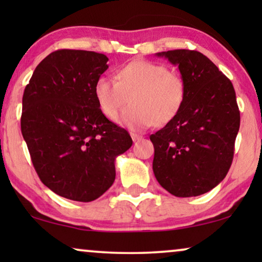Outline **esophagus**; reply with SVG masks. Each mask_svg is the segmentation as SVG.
Listing matches in <instances>:
<instances>
[{
  "label": "esophagus",
  "instance_id": "obj_1",
  "mask_svg": "<svg viewBox=\"0 0 262 262\" xmlns=\"http://www.w3.org/2000/svg\"><path fill=\"white\" fill-rule=\"evenodd\" d=\"M131 137H132V141L137 142V141H139V139L142 138V136H139L137 134H131Z\"/></svg>",
  "mask_w": 262,
  "mask_h": 262
}]
</instances>
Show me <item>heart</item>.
Wrapping results in <instances>:
<instances>
[{"label":"heart","instance_id":"b5f03b06","mask_svg":"<svg viewBox=\"0 0 262 262\" xmlns=\"http://www.w3.org/2000/svg\"><path fill=\"white\" fill-rule=\"evenodd\" d=\"M95 99L102 114L131 128L162 126L180 112L186 98V83L180 74L163 64L135 59L119 68L116 80L100 77L94 87Z\"/></svg>","mask_w":262,"mask_h":262}]
</instances>
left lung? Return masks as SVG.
Returning <instances> with one entry per match:
<instances>
[{
    "label": "left lung",
    "instance_id": "8db88e82",
    "mask_svg": "<svg viewBox=\"0 0 262 262\" xmlns=\"http://www.w3.org/2000/svg\"><path fill=\"white\" fill-rule=\"evenodd\" d=\"M178 66L186 83L180 112L150 136L152 170L175 196H196L216 187L228 174L239 128L231 81L203 53L171 50L156 53Z\"/></svg>",
    "mask_w": 262,
    "mask_h": 262
}]
</instances>
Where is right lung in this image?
I'll return each instance as SVG.
<instances>
[{
  "label": "right lung",
  "instance_id": "add662e5",
  "mask_svg": "<svg viewBox=\"0 0 262 262\" xmlns=\"http://www.w3.org/2000/svg\"><path fill=\"white\" fill-rule=\"evenodd\" d=\"M107 60L98 52L57 50L38 64L23 96L21 132L38 177L76 202H93L113 185L116 157L132 145L95 99Z\"/></svg>",
  "mask_w": 262,
  "mask_h": 262
}]
</instances>
